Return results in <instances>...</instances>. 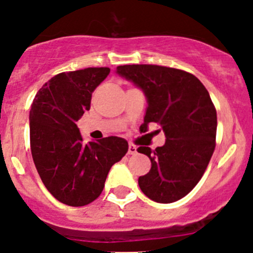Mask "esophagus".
Wrapping results in <instances>:
<instances>
[{
  "label": "esophagus",
  "instance_id": "esophagus-1",
  "mask_svg": "<svg viewBox=\"0 0 253 253\" xmlns=\"http://www.w3.org/2000/svg\"><path fill=\"white\" fill-rule=\"evenodd\" d=\"M136 153H137V147H136V145L129 144L128 145V154L133 155V154H136Z\"/></svg>",
  "mask_w": 253,
  "mask_h": 253
}]
</instances>
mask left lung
<instances>
[{"label":"left lung","instance_id":"left-lung-1","mask_svg":"<svg viewBox=\"0 0 253 253\" xmlns=\"http://www.w3.org/2000/svg\"><path fill=\"white\" fill-rule=\"evenodd\" d=\"M116 73L147 99L141 128L157 122L167 138L154 150L137 149L152 163L149 172L139 176V187L154 202H176L197 185L215 148L216 111L208 90L191 73L164 66L125 65Z\"/></svg>","mask_w":253,"mask_h":253}]
</instances>
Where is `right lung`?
I'll list each match as a JSON object with an SVG mask.
<instances>
[{
  "instance_id": "right-lung-1",
  "label": "right lung",
  "mask_w": 253,
  "mask_h": 253,
  "mask_svg": "<svg viewBox=\"0 0 253 253\" xmlns=\"http://www.w3.org/2000/svg\"><path fill=\"white\" fill-rule=\"evenodd\" d=\"M110 73L91 67L60 73L42 86L29 112L30 149L40 178L61 203L82 207L100 196L106 176L128 150L120 137L84 143L77 121Z\"/></svg>"
}]
</instances>
